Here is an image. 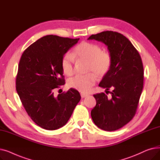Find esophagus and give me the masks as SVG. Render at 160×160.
Here are the masks:
<instances>
[{
    "instance_id": "1",
    "label": "esophagus",
    "mask_w": 160,
    "mask_h": 160,
    "mask_svg": "<svg viewBox=\"0 0 160 160\" xmlns=\"http://www.w3.org/2000/svg\"><path fill=\"white\" fill-rule=\"evenodd\" d=\"M80 95H81L82 98H85V97H86L87 96H88V94L83 93H80Z\"/></svg>"
}]
</instances>
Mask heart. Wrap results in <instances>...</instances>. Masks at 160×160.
I'll use <instances>...</instances> for the list:
<instances>
[{"label": "heart", "mask_w": 160, "mask_h": 160, "mask_svg": "<svg viewBox=\"0 0 160 160\" xmlns=\"http://www.w3.org/2000/svg\"><path fill=\"white\" fill-rule=\"evenodd\" d=\"M72 56L78 60L88 61V71L91 72L87 74H78L70 78L67 85L71 88L86 93L93 87L98 77H103L110 69L112 65V58L107 52L102 51L99 45L82 42L73 51ZM74 59L69 54H65L62 59V68L63 72L67 76L74 74Z\"/></svg>", "instance_id": "heart-1"}]
</instances>
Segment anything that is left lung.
<instances>
[{
	"mask_svg": "<svg viewBox=\"0 0 160 160\" xmlns=\"http://www.w3.org/2000/svg\"><path fill=\"white\" fill-rule=\"evenodd\" d=\"M105 44L112 58V65L99 87L110 92L111 98L104 93L94 95L96 106L91 115L94 123L106 131L118 130L130 122L138 106L143 88V66L141 56L131 42L118 32L105 31L91 35Z\"/></svg>",
	"mask_w": 160,
	"mask_h": 160,
	"instance_id": "left-lung-1",
	"label": "left lung"
}]
</instances>
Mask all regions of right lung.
<instances>
[{
  "label": "right lung",
  "mask_w": 160,
  "mask_h": 160,
  "mask_svg": "<svg viewBox=\"0 0 160 160\" xmlns=\"http://www.w3.org/2000/svg\"><path fill=\"white\" fill-rule=\"evenodd\" d=\"M80 39L48 35L37 40L22 53L16 78V90L32 121L48 130L67 122L81 99L70 89L54 96V89L65 84L62 59Z\"/></svg>",
  "instance_id": "obj_1"
}]
</instances>
